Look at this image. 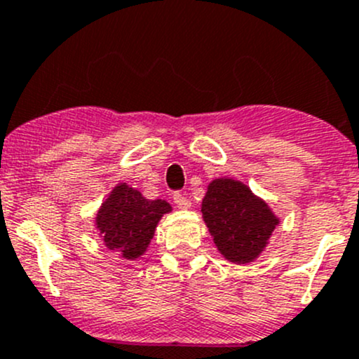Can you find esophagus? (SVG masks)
Listing matches in <instances>:
<instances>
[{
  "label": "esophagus",
  "instance_id": "1",
  "mask_svg": "<svg viewBox=\"0 0 359 359\" xmlns=\"http://www.w3.org/2000/svg\"><path fill=\"white\" fill-rule=\"evenodd\" d=\"M173 203H175L177 208H180V210L191 208V201L186 198V196L180 194V192H175V194H173Z\"/></svg>",
  "mask_w": 359,
  "mask_h": 359
}]
</instances>
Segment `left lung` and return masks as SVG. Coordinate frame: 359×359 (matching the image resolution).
Wrapping results in <instances>:
<instances>
[{"mask_svg": "<svg viewBox=\"0 0 359 359\" xmlns=\"http://www.w3.org/2000/svg\"><path fill=\"white\" fill-rule=\"evenodd\" d=\"M201 211L218 251L239 265L258 258L278 225L269 205L233 179H215L203 199Z\"/></svg>", "mask_w": 359, "mask_h": 359, "instance_id": "left-lung-1", "label": "left lung"}]
</instances>
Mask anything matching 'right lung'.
<instances>
[{
    "label": "right lung",
    "instance_id": "add662e5",
    "mask_svg": "<svg viewBox=\"0 0 359 359\" xmlns=\"http://www.w3.org/2000/svg\"><path fill=\"white\" fill-rule=\"evenodd\" d=\"M172 206L163 199H146L134 187L118 184L101 205L96 225L104 246L122 258L135 259L148 249L158 222Z\"/></svg>",
    "mask_w": 359,
    "mask_h": 359
}]
</instances>
